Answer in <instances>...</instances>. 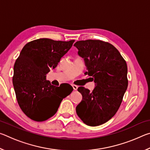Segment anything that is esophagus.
<instances>
[{"label":"esophagus","instance_id":"34e87169","mask_svg":"<svg viewBox=\"0 0 150 150\" xmlns=\"http://www.w3.org/2000/svg\"><path fill=\"white\" fill-rule=\"evenodd\" d=\"M72 87H73V89H74L75 91L77 90V88H78V86L75 85H72Z\"/></svg>","mask_w":150,"mask_h":150}]
</instances>
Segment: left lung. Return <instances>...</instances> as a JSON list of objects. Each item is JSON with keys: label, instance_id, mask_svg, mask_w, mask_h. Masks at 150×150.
Listing matches in <instances>:
<instances>
[{"label": "left lung", "instance_id": "8db88e82", "mask_svg": "<svg viewBox=\"0 0 150 150\" xmlns=\"http://www.w3.org/2000/svg\"><path fill=\"white\" fill-rule=\"evenodd\" d=\"M84 59L88 74L95 83L92 92L83 87L77 90L83 99L76 107L79 117L88 126H96L115 116L128 87L126 61L116 48L101 40H81L74 44Z\"/></svg>", "mask_w": 150, "mask_h": 150}]
</instances>
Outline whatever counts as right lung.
<instances>
[{"instance_id":"add662e5","label":"right lung","mask_w":150,"mask_h":150,"mask_svg":"<svg viewBox=\"0 0 150 150\" xmlns=\"http://www.w3.org/2000/svg\"><path fill=\"white\" fill-rule=\"evenodd\" d=\"M75 40H33L24 45L14 66L12 83L20 108L33 120L42 122L54 116L63 98L73 91L52 85L46 74L55 69Z\"/></svg>"}]
</instances>
